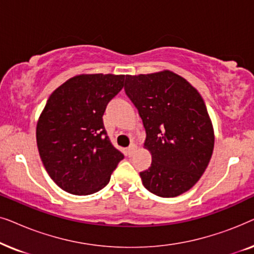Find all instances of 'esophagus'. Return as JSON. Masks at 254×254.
Listing matches in <instances>:
<instances>
[{
    "instance_id": "34e87169",
    "label": "esophagus",
    "mask_w": 254,
    "mask_h": 254,
    "mask_svg": "<svg viewBox=\"0 0 254 254\" xmlns=\"http://www.w3.org/2000/svg\"><path fill=\"white\" fill-rule=\"evenodd\" d=\"M136 144H134V143H131L129 147L127 148V152H128V156H133V154L135 152V150H136Z\"/></svg>"
}]
</instances>
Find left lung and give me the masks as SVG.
I'll list each match as a JSON object with an SVG mask.
<instances>
[{"mask_svg":"<svg viewBox=\"0 0 254 254\" xmlns=\"http://www.w3.org/2000/svg\"><path fill=\"white\" fill-rule=\"evenodd\" d=\"M126 95L145 128L151 165L140 172L149 192L173 197L197 183L213 155L214 128L199 91L176 72L127 75Z\"/></svg>","mask_w":254,"mask_h":254,"instance_id":"left-lung-1","label":"left lung"}]
</instances>
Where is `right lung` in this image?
Wrapping results in <instances>:
<instances>
[{"label":"right lung","instance_id":"1","mask_svg":"<svg viewBox=\"0 0 254 254\" xmlns=\"http://www.w3.org/2000/svg\"><path fill=\"white\" fill-rule=\"evenodd\" d=\"M124 82L125 75L82 74L65 81L48 98L37 124V145L47 173L65 192H98L124 158L103 123L107 104Z\"/></svg>","mask_w":254,"mask_h":254}]
</instances>
